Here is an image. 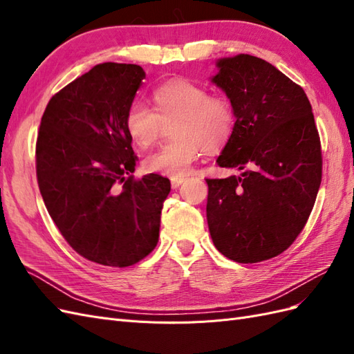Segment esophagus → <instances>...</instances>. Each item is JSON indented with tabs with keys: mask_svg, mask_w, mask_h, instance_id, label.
Segmentation results:
<instances>
[{
	"mask_svg": "<svg viewBox=\"0 0 354 354\" xmlns=\"http://www.w3.org/2000/svg\"><path fill=\"white\" fill-rule=\"evenodd\" d=\"M185 178L183 177H173L171 178V186H173V189H177L181 183H183Z\"/></svg>",
	"mask_w": 354,
	"mask_h": 354,
	"instance_id": "34e87169",
	"label": "esophagus"
}]
</instances>
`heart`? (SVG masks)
I'll use <instances>...</instances> for the list:
<instances>
[{"label": "heart", "instance_id": "heart-1", "mask_svg": "<svg viewBox=\"0 0 354 354\" xmlns=\"http://www.w3.org/2000/svg\"><path fill=\"white\" fill-rule=\"evenodd\" d=\"M155 111L133 102L125 115L131 140L140 147L155 143L165 125H173L174 142L147 155L149 173L181 177L189 173L202 151L217 152L229 143L234 130V111L229 100L209 95L208 90L187 80H174L153 91Z\"/></svg>", "mask_w": 354, "mask_h": 354}]
</instances>
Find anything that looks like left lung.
<instances>
[{
  "label": "left lung",
  "instance_id": "left-lung-1",
  "mask_svg": "<svg viewBox=\"0 0 354 354\" xmlns=\"http://www.w3.org/2000/svg\"><path fill=\"white\" fill-rule=\"evenodd\" d=\"M212 78L236 122L217 162L241 176L207 178L216 248L236 263L273 259L304 229L322 181V151L304 90L250 55L217 62Z\"/></svg>",
  "mask_w": 354,
  "mask_h": 354
}]
</instances>
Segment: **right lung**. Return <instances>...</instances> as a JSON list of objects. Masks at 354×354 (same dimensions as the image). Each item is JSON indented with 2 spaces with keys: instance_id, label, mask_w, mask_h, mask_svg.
<instances>
[{
  "instance_id": "add662e5",
  "label": "right lung",
  "mask_w": 354,
  "mask_h": 354,
  "mask_svg": "<svg viewBox=\"0 0 354 354\" xmlns=\"http://www.w3.org/2000/svg\"><path fill=\"white\" fill-rule=\"evenodd\" d=\"M146 73L102 63L50 99L37 138V180L62 236L93 263L128 267L158 243L171 183L134 178L125 115Z\"/></svg>"
}]
</instances>
